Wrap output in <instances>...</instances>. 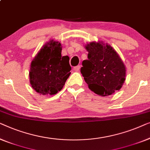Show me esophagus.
Wrapping results in <instances>:
<instances>
[{"label": "esophagus", "instance_id": "esophagus-1", "mask_svg": "<svg viewBox=\"0 0 150 150\" xmlns=\"http://www.w3.org/2000/svg\"><path fill=\"white\" fill-rule=\"evenodd\" d=\"M80 67H81V66H80V65H78V66H76V67H74V68H73V70H74L75 71H76V72H78V71H79Z\"/></svg>", "mask_w": 150, "mask_h": 150}]
</instances>
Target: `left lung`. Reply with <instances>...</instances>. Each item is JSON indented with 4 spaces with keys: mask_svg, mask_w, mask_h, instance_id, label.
<instances>
[{
    "mask_svg": "<svg viewBox=\"0 0 150 150\" xmlns=\"http://www.w3.org/2000/svg\"><path fill=\"white\" fill-rule=\"evenodd\" d=\"M85 47L88 59L82 62L81 73L89 89L102 96L120 90L125 81L126 67L117 52L100 41Z\"/></svg>",
    "mask_w": 150,
    "mask_h": 150,
    "instance_id": "8db88e82",
    "label": "left lung"
}]
</instances>
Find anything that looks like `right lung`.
Instances as JSON below:
<instances>
[{"mask_svg": "<svg viewBox=\"0 0 150 150\" xmlns=\"http://www.w3.org/2000/svg\"><path fill=\"white\" fill-rule=\"evenodd\" d=\"M61 52V43L52 40L43 46L31 62L30 83L39 94H57L71 75L69 56H62Z\"/></svg>", "mask_w": 150, "mask_h": 150, "instance_id": "add662e5", "label": "right lung"}]
</instances>
